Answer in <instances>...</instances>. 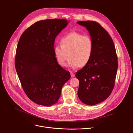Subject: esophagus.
I'll return each instance as SVG.
<instances>
[{
  "instance_id": "34e87169",
  "label": "esophagus",
  "mask_w": 133,
  "mask_h": 133,
  "mask_svg": "<svg viewBox=\"0 0 133 133\" xmlns=\"http://www.w3.org/2000/svg\"><path fill=\"white\" fill-rule=\"evenodd\" d=\"M70 75H71V77H74L75 76V74L74 73H72V72H70Z\"/></svg>"
}]
</instances>
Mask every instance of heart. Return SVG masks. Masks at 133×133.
<instances>
[{"label": "heart", "mask_w": 133, "mask_h": 133, "mask_svg": "<svg viewBox=\"0 0 133 133\" xmlns=\"http://www.w3.org/2000/svg\"><path fill=\"white\" fill-rule=\"evenodd\" d=\"M61 44L54 48L55 56L61 66H66L68 56V65L72 69L85 66L90 61L94 44L89 35L72 31L62 38Z\"/></svg>", "instance_id": "b5f03b06"}]
</instances>
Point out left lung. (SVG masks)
Returning a JSON list of instances; mask_svg holds the SVG:
<instances>
[{
	"label": "left lung",
	"mask_w": 133,
	"mask_h": 133,
	"mask_svg": "<svg viewBox=\"0 0 133 133\" xmlns=\"http://www.w3.org/2000/svg\"><path fill=\"white\" fill-rule=\"evenodd\" d=\"M77 24L86 28L94 44L90 61L75 75L79 81V99L91 106L102 102L111 94L117 71V56L112 39L99 24L90 21Z\"/></svg>",
	"instance_id": "obj_1"
}]
</instances>
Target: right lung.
<instances>
[{
  "mask_svg": "<svg viewBox=\"0 0 133 133\" xmlns=\"http://www.w3.org/2000/svg\"><path fill=\"white\" fill-rule=\"evenodd\" d=\"M66 19L37 22L22 35L17 47L15 68L23 89L34 103L50 106L57 102L69 71L58 63L54 54L56 36L65 28Z\"/></svg>",
  "mask_w": 133,
  "mask_h": 133,
  "instance_id": "right-lung-1",
  "label": "right lung"
}]
</instances>
